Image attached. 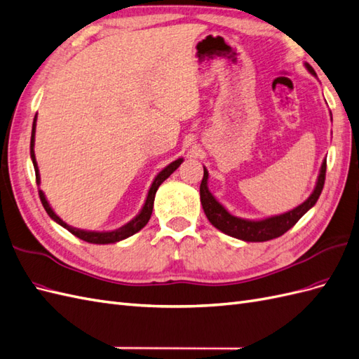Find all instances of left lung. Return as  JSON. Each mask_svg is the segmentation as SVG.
<instances>
[{"instance_id":"obj_1","label":"left lung","mask_w":359,"mask_h":359,"mask_svg":"<svg viewBox=\"0 0 359 359\" xmlns=\"http://www.w3.org/2000/svg\"><path fill=\"white\" fill-rule=\"evenodd\" d=\"M305 67L309 74L316 75L314 69L308 63H305ZM325 175L326 160H323L322 163L316 187L306 201H304L296 208L284 212V215L266 217L261 220H249L232 216L231 212L212 196V193L208 190V170L203 168V178L199 187L201 203L203 212H205L207 219L210 220V224L212 226H216L219 231L243 241H267L285 234L290 228H293L297 224V220L302 217L309 208H313L316 205V202L318 196H320L325 186Z\"/></svg>"}]
</instances>
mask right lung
<instances>
[{"label": "right lung", "instance_id": "right-lung-1", "mask_svg": "<svg viewBox=\"0 0 359 359\" xmlns=\"http://www.w3.org/2000/svg\"><path fill=\"white\" fill-rule=\"evenodd\" d=\"M36 121H37V114L34 116V121H33V130H32V142H30V156H32V161H33V166H34V172H36V182L37 186H41V173H39V168H37V161H36V156H34V135H36ZM182 158H178L175 161H172L169 166L164 168L158 175L154 178L152 184H151V189L148 191V196L147 201H144L143 207L140 210V212L137 216H135L133 220H130L128 224H125L123 226L118 228V229H113V231H86V229H79V228H74L71 225H67L66 222H63L59 216L55 215L54 210L51 208L50 203H48L46 198H45V193L42 190H39V196H41L42 201V205L45 208V211L48 212V216H50L54 222L57 224L62 225L63 228H66L67 231L74 234L75 237H79L87 243H93V245H109V243H118L121 240L128 238L131 236H134L135 232H139L144 225L148 224L151 215H152V208H154V198H156V193L158 190V187L161 186V182L164 180H168L173 172H175L180 164L182 163Z\"/></svg>", "mask_w": 359, "mask_h": 359}]
</instances>
